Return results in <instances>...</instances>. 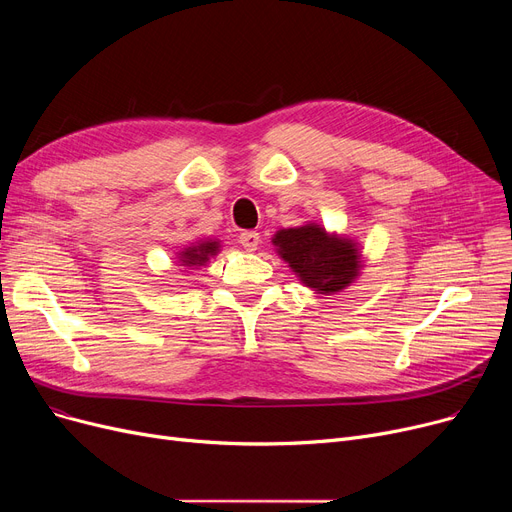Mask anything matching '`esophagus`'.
Returning a JSON list of instances; mask_svg holds the SVG:
<instances>
[{
	"label": "esophagus",
	"instance_id": "esophagus-1",
	"mask_svg": "<svg viewBox=\"0 0 512 512\" xmlns=\"http://www.w3.org/2000/svg\"><path fill=\"white\" fill-rule=\"evenodd\" d=\"M238 242H240V247L245 249V251H257L261 238H259V232H255V230H245V232H240Z\"/></svg>",
	"mask_w": 512,
	"mask_h": 512
}]
</instances>
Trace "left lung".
Here are the masks:
<instances>
[{"mask_svg": "<svg viewBox=\"0 0 512 512\" xmlns=\"http://www.w3.org/2000/svg\"><path fill=\"white\" fill-rule=\"evenodd\" d=\"M272 242L290 270L319 294L340 292L359 276L361 255L355 242L317 224L278 230Z\"/></svg>", "mask_w": 512, "mask_h": 512, "instance_id": "1", "label": "left lung"}]
</instances>
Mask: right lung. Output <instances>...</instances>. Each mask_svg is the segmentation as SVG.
Segmentation results:
<instances>
[{
  "mask_svg": "<svg viewBox=\"0 0 512 512\" xmlns=\"http://www.w3.org/2000/svg\"><path fill=\"white\" fill-rule=\"evenodd\" d=\"M218 251H220L218 240H201V242H197V245L184 249L178 259L186 267H195V265H205L209 261V257L218 255Z\"/></svg>",
  "mask_w": 512,
  "mask_h": 512,
  "instance_id": "obj_1",
  "label": "right lung"
}]
</instances>
